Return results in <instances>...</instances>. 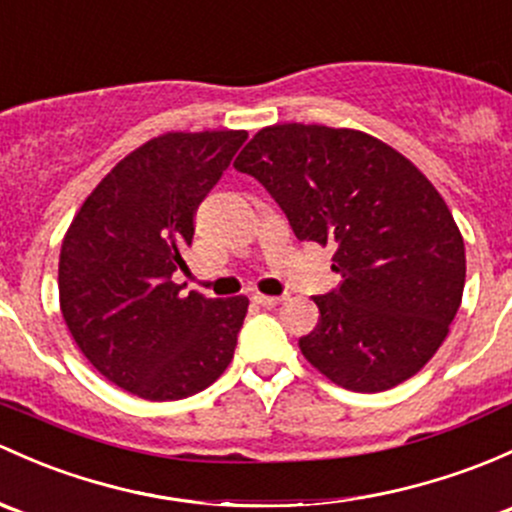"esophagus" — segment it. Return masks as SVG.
I'll return each instance as SVG.
<instances>
[{
  "mask_svg": "<svg viewBox=\"0 0 512 512\" xmlns=\"http://www.w3.org/2000/svg\"><path fill=\"white\" fill-rule=\"evenodd\" d=\"M257 306H265V309H274V306H279L284 301V297H267V294H255L252 297Z\"/></svg>",
  "mask_w": 512,
  "mask_h": 512,
  "instance_id": "obj_1",
  "label": "esophagus"
}]
</instances>
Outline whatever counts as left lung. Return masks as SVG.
<instances>
[{
    "instance_id": "1",
    "label": "left lung",
    "mask_w": 512,
    "mask_h": 512,
    "mask_svg": "<svg viewBox=\"0 0 512 512\" xmlns=\"http://www.w3.org/2000/svg\"><path fill=\"white\" fill-rule=\"evenodd\" d=\"M235 169L267 188L299 240L331 245L341 284L314 297L321 321L299 338L331 383L383 392L444 343L466 282L464 238L427 176L355 129L274 125Z\"/></svg>"
}]
</instances>
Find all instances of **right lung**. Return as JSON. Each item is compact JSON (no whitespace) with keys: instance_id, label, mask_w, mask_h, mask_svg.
<instances>
[{"instance_id":"obj_1","label":"right lung","mask_w":512,"mask_h":512,"mask_svg":"<svg viewBox=\"0 0 512 512\" xmlns=\"http://www.w3.org/2000/svg\"><path fill=\"white\" fill-rule=\"evenodd\" d=\"M247 132H169L125 157L85 198L58 262L68 331L110 383L152 402L206 390L233 360L245 297H179L198 203Z\"/></svg>"}]
</instances>
